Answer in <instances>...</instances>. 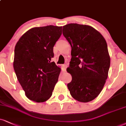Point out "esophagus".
Segmentation results:
<instances>
[{
	"mask_svg": "<svg viewBox=\"0 0 126 126\" xmlns=\"http://www.w3.org/2000/svg\"><path fill=\"white\" fill-rule=\"evenodd\" d=\"M62 66H63V70H64V71H66V69H67V64H63V65H62Z\"/></svg>",
	"mask_w": 126,
	"mask_h": 126,
	"instance_id": "34e87169",
	"label": "esophagus"
}]
</instances>
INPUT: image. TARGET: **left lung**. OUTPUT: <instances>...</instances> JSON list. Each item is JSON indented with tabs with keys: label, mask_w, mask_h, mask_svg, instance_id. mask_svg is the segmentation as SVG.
Instances as JSON below:
<instances>
[{
	"label": "left lung",
	"mask_w": 126,
	"mask_h": 126,
	"mask_svg": "<svg viewBox=\"0 0 126 126\" xmlns=\"http://www.w3.org/2000/svg\"><path fill=\"white\" fill-rule=\"evenodd\" d=\"M63 34L72 47L67 71L72 80L67 84L71 96L86 103L98 96L104 87L110 65L106 41L88 25L70 23L63 27Z\"/></svg>",
	"instance_id": "obj_1"
}]
</instances>
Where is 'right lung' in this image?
Wrapping results in <instances>:
<instances>
[{"instance_id": "right-lung-1", "label": "right lung", "mask_w": 126, "mask_h": 126, "mask_svg": "<svg viewBox=\"0 0 126 126\" xmlns=\"http://www.w3.org/2000/svg\"><path fill=\"white\" fill-rule=\"evenodd\" d=\"M62 30V26L53 25L33 28L20 38L15 46V73L26 96L35 102L47 100L58 80L61 69L51 59Z\"/></svg>"}]
</instances>
